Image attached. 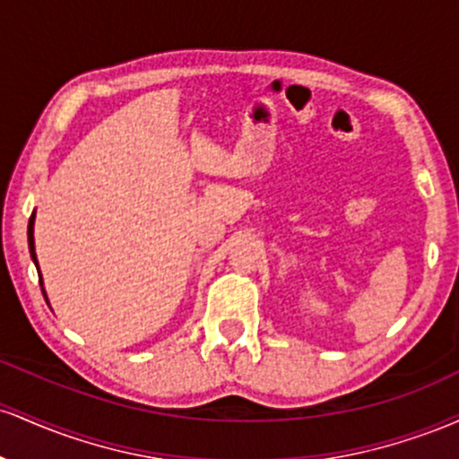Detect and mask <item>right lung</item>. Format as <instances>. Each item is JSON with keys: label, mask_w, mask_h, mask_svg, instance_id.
<instances>
[{"label": "right lung", "mask_w": 459, "mask_h": 459, "mask_svg": "<svg viewBox=\"0 0 459 459\" xmlns=\"http://www.w3.org/2000/svg\"><path fill=\"white\" fill-rule=\"evenodd\" d=\"M28 241H30V255L36 263V252H34V215L30 218V226H28ZM39 265V263H36Z\"/></svg>", "instance_id": "obj_1"}]
</instances>
